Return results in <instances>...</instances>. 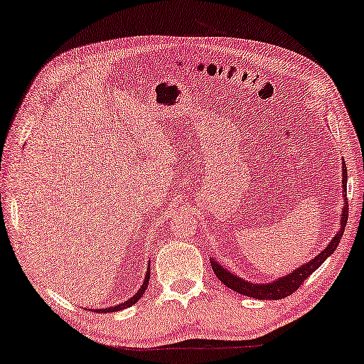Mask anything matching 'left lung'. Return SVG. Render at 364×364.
Masks as SVG:
<instances>
[{
    "instance_id": "1",
    "label": "left lung",
    "mask_w": 364,
    "mask_h": 364,
    "mask_svg": "<svg viewBox=\"0 0 364 364\" xmlns=\"http://www.w3.org/2000/svg\"><path fill=\"white\" fill-rule=\"evenodd\" d=\"M343 165V180H341V188H343V194L346 196V178H348V171H346V165L345 161H341ZM346 220H348V200L345 199V205L341 208V220H340V230L335 234L333 240L328 243L323 250L317 255L316 258L307 262L306 264H302L297 269L292 271V273L283 276V278H278L273 283H267V284H253L250 281L238 278L237 274H232L229 269L222 268L219 263L213 259L210 264H213V269L219 281H222L227 287H230L232 291L238 292V294L248 296V297H255V299H283V297L292 294V292L299 289V286L306 281L309 276H311L314 271H316L321 264L327 259L330 255H332L335 250H337L338 243L343 237V230L346 225Z\"/></svg>"
}]
</instances>
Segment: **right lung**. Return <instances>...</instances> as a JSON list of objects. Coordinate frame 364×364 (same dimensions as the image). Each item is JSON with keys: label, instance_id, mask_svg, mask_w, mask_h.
<instances>
[{"label": "right lung", "instance_id": "add662e5", "mask_svg": "<svg viewBox=\"0 0 364 364\" xmlns=\"http://www.w3.org/2000/svg\"><path fill=\"white\" fill-rule=\"evenodd\" d=\"M149 279H150V264H149V268H147V274H145V279H144V284H142V287H140V289L135 292V294L130 297V299H127L126 302H122V304H119V306H116V307H106V309H97L96 312H105V314H107V312H116V311H122V309H126V307H130V306H134L135 302H139V299L140 297L144 296V292H145V289H147L149 287ZM91 311H93V309H91Z\"/></svg>", "mask_w": 364, "mask_h": 364}]
</instances>
